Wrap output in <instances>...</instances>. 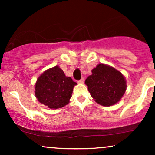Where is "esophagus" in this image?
<instances>
[{"instance_id":"obj_1","label":"esophagus","mask_w":155,"mask_h":155,"mask_svg":"<svg viewBox=\"0 0 155 155\" xmlns=\"http://www.w3.org/2000/svg\"><path fill=\"white\" fill-rule=\"evenodd\" d=\"M84 82V78H81L79 81H78V83L79 84H83Z\"/></svg>"}]
</instances>
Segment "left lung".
<instances>
[{"mask_svg": "<svg viewBox=\"0 0 155 155\" xmlns=\"http://www.w3.org/2000/svg\"><path fill=\"white\" fill-rule=\"evenodd\" d=\"M85 84L92 98L103 106H111L121 100L127 89L123 74L114 68L100 63L92 70Z\"/></svg>", "mask_w": 155, "mask_h": 155, "instance_id": "8db88e82", "label": "left lung"}]
</instances>
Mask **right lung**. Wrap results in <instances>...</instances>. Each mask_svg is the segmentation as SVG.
<instances>
[{"label": "right lung", "instance_id": "obj_1", "mask_svg": "<svg viewBox=\"0 0 155 155\" xmlns=\"http://www.w3.org/2000/svg\"><path fill=\"white\" fill-rule=\"evenodd\" d=\"M76 84L56 65L46 70L37 79L35 96L41 104L51 109H58L68 104Z\"/></svg>", "mask_w": 155, "mask_h": 155}]
</instances>
